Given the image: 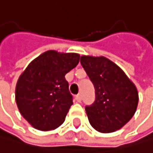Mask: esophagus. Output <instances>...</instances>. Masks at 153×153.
<instances>
[{"mask_svg": "<svg viewBox=\"0 0 153 153\" xmlns=\"http://www.w3.org/2000/svg\"><path fill=\"white\" fill-rule=\"evenodd\" d=\"M75 99H76V101L77 102H81L82 101V95L81 94H77L75 96Z\"/></svg>", "mask_w": 153, "mask_h": 153, "instance_id": "esophagus-1", "label": "esophagus"}]
</instances>
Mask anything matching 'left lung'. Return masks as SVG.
I'll use <instances>...</instances> for the list:
<instances>
[{
	"label": "left lung",
	"mask_w": 153,
	"mask_h": 153,
	"mask_svg": "<svg viewBox=\"0 0 153 153\" xmlns=\"http://www.w3.org/2000/svg\"><path fill=\"white\" fill-rule=\"evenodd\" d=\"M81 64L95 89V101L85 106L90 124L102 133L121 128L136 112L139 102L136 86L105 57L82 56Z\"/></svg>",
	"instance_id": "left-lung-1"
}]
</instances>
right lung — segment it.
<instances>
[{"label": "right lung", "mask_w": 153, "mask_h": 153, "mask_svg": "<svg viewBox=\"0 0 153 153\" xmlns=\"http://www.w3.org/2000/svg\"><path fill=\"white\" fill-rule=\"evenodd\" d=\"M80 55L48 50L35 59L19 77L15 100L21 115L36 129L51 130L65 120L73 96L65 75Z\"/></svg>", "instance_id": "1"}]
</instances>
